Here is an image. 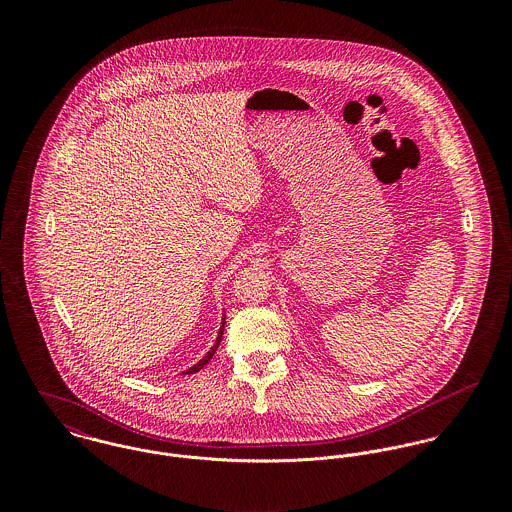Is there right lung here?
<instances>
[{
	"mask_svg": "<svg viewBox=\"0 0 512 512\" xmlns=\"http://www.w3.org/2000/svg\"><path fill=\"white\" fill-rule=\"evenodd\" d=\"M222 331H224V317H222V325H220V331H219V337H217V343H215V345H213V347H211V351H209V353H207V355H205V357H203V359H201V361H199V363H197V365L191 366V368H189V370H187V372H185V374H195V372H199V370H201V368H203V366L207 365V363H209V361H211V359H213V355H215V353H217V349H219L220 341H222Z\"/></svg>",
	"mask_w": 512,
	"mask_h": 512,
	"instance_id": "right-lung-1",
	"label": "right lung"
}]
</instances>
